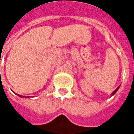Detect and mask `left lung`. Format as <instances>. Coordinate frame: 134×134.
Wrapping results in <instances>:
<instances>
[{"mask_svg":"<svg viewBox=\"0 0 134 134\" xmlns=\"http://www.w3.org/2000/svg\"><path fill=\"white\" fill-rule=\"evenodd\" d=\"M118 89H119V87H118V88H117L116 90H115L114 91H113V92H112V94H111V96H113V94H115V92H116L118 91Z\"/></svg>","mask_w":134,"mask_h":134,"instance_id":"1","label":"left lung"}]
</instances>
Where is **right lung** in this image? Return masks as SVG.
Returning a JSON list of instances; mask_svg holds the SVG:
<instances>
[{
	"instance_id": "add662e5",
	"label": "right lung",
	"mask_w": 134,
	"mask_h": 134,
	"mask_svg": "<svg viewBox=\"0 0 134 134\" xmlns=\"http://www.w3.org/2000/svg\"><path fill=\"white\" fill-rule=\"evenodd\" d=\"M19 97H23V96H21V95H19Z\"/></svg>"
}]
</instances>
